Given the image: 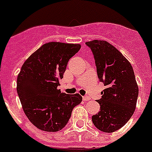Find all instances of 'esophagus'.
Returning a JSON list of instances; mask_svg holds the SVG:
<instances>
[{"label":"esophagus","mask_w":152,"mask_h":152,"mask_svg":"<svg viewBox=\"0 0 152 152\" xmlns=\"http://www.w3.org/2000/svg\"><path fill=\"white\" fill-rule=\"evenodd\" d=\"M83 101H90L91 100V98L88 97V96H83Z\"/></svg>","instance_id":"esophagus-1"}]
</instances>
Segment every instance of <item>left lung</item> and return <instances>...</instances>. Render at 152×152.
I'll return each mask as SVG.
<instances>
[{
	"instance_id": "obj_1",
	"label": "left lung",
	"mask_w": 152,
	"mask_h": 152,
	"mask_svg": "<svg viewBox=\"0 0 152 152\" xmlns=\"http://www.w3.org/2000/svg\"><path fill=\"white\" fill-rule=\"evenodd\" d=\"M92 51L98 77L106 89L97 102L100 111L92 122L100 131L113 132L127 123L134 113L139 88L130 62L113 45L103 40L87 42Z\"/></svg>"
}]
</instances>
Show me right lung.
Here are the masks:
<instances>
[{
	"instance_id": "obj_1",
	"label": "right lung",
	"mask_w": 152,
	"mask_h": 152,
	"mask_svg": "<svg viewBox=\"0 0 152 152\" xmlns=\"http://www.w3.org/2000/svg\"><path fill=\"white\" fill-rule=\"evenodd\" d=\"M80 47V44L47 42L21 67L17 76L18 95L27 118L39 129H62L74 107L82 101L80 94L67 95L57 89L69 59Z\"/></svg>"
}]
</instances>
